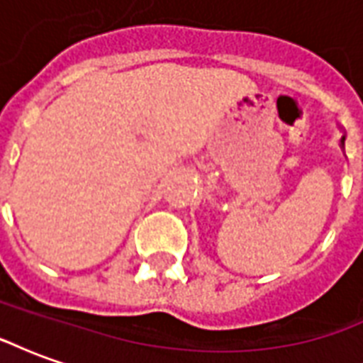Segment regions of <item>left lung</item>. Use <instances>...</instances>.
I'll return each instance as SVG.
<instances>
[{
	"mask_svg": "<svg viewBox=\"0 0 363 363\" xmlns=\"http://www.w3.org/2000/svg\"><path fill=\"white\" fill-rule=\"evenodd\" d=\"M340 142H342V145H344V138H342V140H340Z\"/></svg>",
	"mask_w": 363,
	"mask_h": 363,
	"instance_id": "1",
	"label": "left lung"
}]
</instances>
